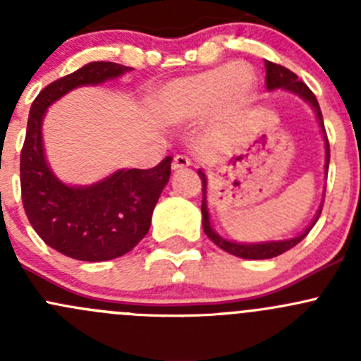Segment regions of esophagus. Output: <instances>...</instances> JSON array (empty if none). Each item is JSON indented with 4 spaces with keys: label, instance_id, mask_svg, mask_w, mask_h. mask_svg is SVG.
Instances as JSON below:
<instances>
[{
    "label": "esophagus",
    "instance_id": "esophagus-1",
    "mask_svg": "<svg viewBox=\"0 0 361 361\" xmlns=\"http://www.w3.org/2000/svg\"><path fill=\"white\" fill-rule=\"evenodd\" d=\"M192 166V160L187 157V155H176L173 159V169L180 171V169H187V167Z\"/></svg>",
    "mask_w": 361,
    "mask_h": 361
}]
</instances>
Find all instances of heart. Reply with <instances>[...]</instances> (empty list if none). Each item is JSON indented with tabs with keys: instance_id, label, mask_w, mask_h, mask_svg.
Here are the masks:
<instances>
[{
	"instance_id": "obj_1",
	"label": "heart",
	"mask_w": 361,
	"mask_h": 361,
	"mask_svg": "<svg viewBox=\"0 0 361 361\" xmlns=\"http://www.w3.org/2000/svg\"><path fill=\"white\" fill-rule=\"evenodd\" d=\"M255 76L246 64L235 63L166 83L155 94L154 110L162 123H185L206 113L227 116L250 99Z\"/></svg>"
}]
</instances>
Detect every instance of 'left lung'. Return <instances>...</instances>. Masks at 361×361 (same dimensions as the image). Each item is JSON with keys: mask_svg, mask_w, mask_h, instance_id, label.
<instances>
[{"mask_svg": "<svg viewBox=\"0 0 361 361\" xmlns=\"http://www.w3.org/2000/svg\"><path fill=\"white\" fill-rule=\"evenodd\" d=\"M265 87L267 90H288V92L295 94V96L302 97L305 103H309L312 106V110L316 113V118H318L319 123V129H322L323 134V141H325V174L329 173V162H330V145H329V137H326L325 133V123H323V115L322 110H319V104L318 99H316L314 94L311 92L307 85L295 75L293 71H290L288 68L285 66H279V64L271 63V61H265ZM199 176H201L202 181V228H204V234L224 251L227 253L235 255V257H241V258H248V260H265V258H274L278 255L285 253V251L292 250L293 246H297L305 235L309 234L314 224L318 221L319 214H322V207L323 204L319 206L318 213L316 216L312 218V221L309 224V227L305 228L302 234H298L297 238L292 239H283V241H267V243H251V245H246V243H235V241H228V239L221 238L220 234L213 231L211 227V221H209V211H207V180H206V174L199 169ZM325 195V194H323Z\"/></svg>", "mask_w": 361, "mask_h": 361, "instance_id": "left-lung-1", "label": "left lung"}]
</instances>
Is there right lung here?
<instances>
[{"label": "right lung", "instance_id": "add662e5", "mask_svg": "<svg viewBox=\"0 0 361 361\" xmlns=\"http://www.w3.org/2000/svg\"><path fill=\"white\" fill-rule=\"evenodd\" d=\"M116 63H89L47 85L32 101L20 152L24 211L36 234L56 251L83 262L129 253L147 235L152 213L171 176V157L152 169H118L89 187L63 183L50 169L42 140L50 104L82 85H99L129 73Z\"/></svg>", "mask_w": 361, "mask_h": 361}]
</instances>
